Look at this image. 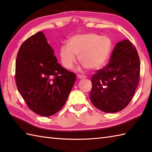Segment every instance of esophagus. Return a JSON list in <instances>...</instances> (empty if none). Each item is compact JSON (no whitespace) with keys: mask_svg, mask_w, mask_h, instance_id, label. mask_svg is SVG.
Wrapping results in <instances>:
<instances>
[{"mask_svg":"<svg viewBox=\"0 0 152 152\" xmlns=\"http://www.w3.org/2000/svg\"><path fill=\"white\" fill-rule=\"evenodd\" d=\"M77 77H78V78L79 79H84L86 78V76L81 75V74H78V75H77Z\"/></svg>","mask_w":152,"mask_h":152,"instance_id":"1","label":"esophagus"}]
</instances>
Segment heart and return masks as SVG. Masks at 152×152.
<instances>
[{
  "label": "heart",
  "mask_w": 152,
  "mask_h": 152,
  "mask_svg": "<svg viewBox=\"0 0 152 152\" xmlns=\"http://www.w3.org/2000/svg\"><path fill=\"white\" fill-rule=\"evenodd\" d=\"M112 49L111 39L94 33L73 35L68 44L60 48V57L63 66L67 69L72 68L78 60L86 68L97 70L102 68L108 60Z\"/></svg>",
  "instance_id": "obj_1"
}]
</instances>
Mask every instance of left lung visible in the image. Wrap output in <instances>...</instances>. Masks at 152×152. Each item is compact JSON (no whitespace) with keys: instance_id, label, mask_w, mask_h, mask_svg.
I'll list each match as a JSON object with an SVG mask.
<instances>
[{"instance_id":"1","label":"left lung","mask_w":152,"mask_h":152,"mask_svg":"<svg viewBox=\"0 0 152 152\" xmlns=\"http://www.w3.org/2000/svg\"><path fill=\"white\" fill-rule=\"evenodd\" d=\"M140 61L129 40L118 42L109 64L91 77V103L105 113L123 110L132 100L140 80Z\"/></svg>"}]
</instances>
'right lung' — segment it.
<instances>
[{
	"mask_svg": "<svg viewBox=\"0 0 152 152\" xmlns=\"http://www.w3.org/2000/svg\"><path fill=\"white\" fill-rule=\"evenodd\" d=\"M55 52L42 31L23 42L16 61V86L32 111L49 117L66 103L76 74L57 62Z\"/></svg>",
	"mask_w": 152,
	"mask_h": 152,
	"instance_id": "obj_1",
	"label": "right lung"
}]
</instances>
